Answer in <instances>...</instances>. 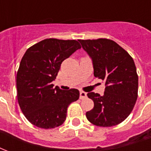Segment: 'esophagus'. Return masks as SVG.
I'll list each match as a JSON object with an SVG mask.
<instances>
[{"instance_id": "obj_1", "label": "esophagus", "mask_w": 151, "mask_h": 151, "mask_svg": "<svg viewBox=\"0 0 151 151\" xmlns=\"http://www.w3.org/2000/svg\"><path fill=\"white\" fill-rule=\"evenodd\" d=\"M87 97V93L83 91H80V99H84Z\"/></svg>"}]
</instances>
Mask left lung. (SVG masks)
I'll return each mask as SVG.
<instances>
[{
    "label": "left lung",
    "instance_id": "8db88e82",
    "mask_svg": "<svg viewBox=\"0 0 151 151\" xmlns=\"http://www.w3.org/2000/svg\"><path fill=\"white\" fill-rule=\"evenodd\" d=\"M92 60L94 76L104 80V95L88 92L94 102L86 113L92 124L109 127L120 124L133 110L137 98L138 76L134 59L114 41L107 38L79 40Z\"/></svg>",
    "mask_w": 151,
    "mask_h": 151
}]
</instances>
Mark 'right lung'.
I'll use <instances>...</instances> for the list:
<instances>
[{
	"instance_id": "add662e5",
	"label": "right lung",
	"mask_w": 151,
	"mask_h": 151,
	"mask_svg": "<svg viewBox=\"0 0 151 151\" xmlns=\"http://www.w3.org/2000/svg\"><path fill=\"white\" fill-rule=\"evenodd\" d=\"M76 40L47 38L26 50L17 73L18 104L26 119L42 129L61 125L67 117L68 107L80 97L76 88H54L61 63L80 49Z\"/></svg>"
}]
</instances>
